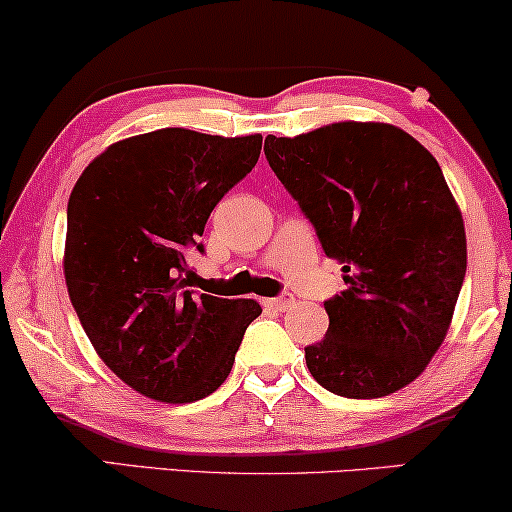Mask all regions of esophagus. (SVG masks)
Instances as JSON below:
<instances>
[{
    "mask_svg": "<svg viewBox=\"0 0 512 512\" xmlns=\"http://www.w3.org/2000/svg\"><path fill=\"white\" fill-rule=\"evenodd\" d=\"M292 304H294V296L292 294L277 296V299H263V306H266L268 311H277V313L287 311V308L292 306Z\"/></svg>",
    "mask_w": 512,
    "mask_h": 512,
    "instance_id": "esophagus-1",
    "label": "esophagus"
}]
</instances>
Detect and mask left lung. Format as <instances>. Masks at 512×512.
<instances>
[{
  "label": "left lung",
  "instance_id": "8db88e82",
  "mask_svg": "<svg viewBox=\"0 0 512 512\" xmlns=\"http://www.w3.org/2000/svg\"><path fill=\"white\" fill-rule=\"evenodd\" d=\"M266 159L342 263L330 327L306 346L320 387L380 399L427 368L449 332L468 268L460 208L439 163L389 123H332L266 137Z\"/></svg>",
  "mask_w": 512,
  "mask_h": 512
}]
</instances>
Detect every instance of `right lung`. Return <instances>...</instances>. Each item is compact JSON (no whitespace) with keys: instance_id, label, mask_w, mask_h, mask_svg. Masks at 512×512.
Masks as SVG:
<instances>
[{"instance_id":"add662e5","label":"right lung","mask_w":512,"mask_h":512,"mask_svg":"<svg viewBox=\"0 0 512 512\" xmlns=\"http://www.w3.org/2000/svg\"><path fill=\"white\" fill-rule=\"evenodd\" d=\"M261 142L163 128L111 144L75 182L68 296L94 351L137 394L166 403L213 394L261 315L254 299L187 289L208 216L251 173Z\"/></svg>"}]
</instances>
